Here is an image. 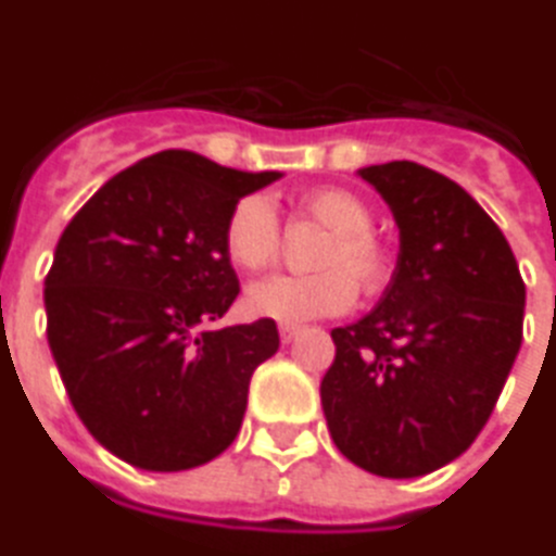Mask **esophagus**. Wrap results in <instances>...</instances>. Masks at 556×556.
Instances as JSON below:
<instances>
[{
    "label": "esophagus",
    "mask_w": 556,
    "mask_h": 556,
    "mask_svg": "<svg viewBox=\"0 0 556 556\" xmlns=\"http://www.w3.org/2000/svg\"><path fill=\"white\" fill-rule=\"evenodd\" d=\"M296 334H300V326H279V338H282V344H291Z\"/></svg>",
    "instance_id": "34e87169"
}]
</instances>
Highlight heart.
Segmentation results:
<instances>
[{"instance_id": "b5f03b06", "label": "heart", "mask_w": 556, "mask_h": 556, "mask_svg": "<svg viewBox=\"0 0 556 556\" xmlns=\"http://www.w3.org/2000/svg\"><path fill=\"white\" fill-rule=\"evenodd\" d=\"M303 210L332 227L320 256L317 274L291 277L277 274L253 282L244 306L253 317L282 326L306 324L317 317L341 315L353 306L355 286L376 291L388 279V253L372 236V210L350 189L324 186L303 194ZM279 218L265 194H248L232 203L224 222V253L236 268L260 270L277 260Z\"/></svg>"}]
</instances>
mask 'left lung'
<instances>
[{"instance_id": "1", "label": "left lung", "mask_w": 556, "mask_h": 556, "mask_svg": "<svg viewBox=\"0 0 556 556\" xmlns=\"http://www.w3.org/2000/svg\"><path fill=\"white\" fill-rule=\"evenodd\" d=\"M358 175L391 206L400 256L379 306L332 329L326 426L372 476H429L493 414L522 346L525 282L504 232L455 180L408 160Z\"/></svg>"}]
</instances>
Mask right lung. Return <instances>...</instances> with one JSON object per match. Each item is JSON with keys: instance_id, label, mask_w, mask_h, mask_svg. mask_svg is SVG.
<instances>
[{"instance_id": "right-lung-1", "label": "right lung", "mask_w": 556, "mask_h": 556, "mask_svg": "<svg viewBox=\"0 0 556 556\" xmlns=\"http://www.w3.org/2000/svg\"><path fill=\"white\" fill-rule=\"evenodd\" d=\"M279 177L160 151L110 177L63 230L46 334L72 408L125 464L180 472L239 434L250 376L279 350L277 324H206L239 296L224 253L232 203Z\"/></svg>"}]
</instances>
